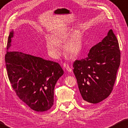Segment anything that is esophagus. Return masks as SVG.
<instances>
[{
    "instance_id": "esophagus-1",
    "label": "esophagus",
    "mask_w": 128,
    "mask_h": 128,
    "mask_svg": "<svg viewBox=\"0 0 128 128\" xmlns=\"http://www.w3.org/2000/svg\"><path fill=\"white\" fill-rule=\"evenodd\" d=\"M63 67L65 69H66V70L68 71V72H72V69L70 68L68 64H67L66 63H64L63 64Z\"/></svg>"
}]
</instances>
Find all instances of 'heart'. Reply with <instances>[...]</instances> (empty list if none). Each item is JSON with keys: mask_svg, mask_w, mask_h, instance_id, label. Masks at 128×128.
<instances>
[{"mask_svg": "<svg viewBox=\"0 0 128 128\" xmlns=\"http://www.w3.org/2000/svg\"><path fill=\"white\" fill-rule=\"evenodd\" d=\"M70 29L63 28L54 32L46 40V47L51 56L56 58L60 54V44L64 41V51L68 56L75 57L78 55L82 48V39L80 34L75 32L68 38Z\"/></svg>", "mask_w": 128, "mask_h": 128, "instance_id": "b5f03b06", "label": "heart"}]
</instances>
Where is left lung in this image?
<instances>
[{"label": "left lung", "mask_w": 128, "mask_h": 128, "mask_svg": "<svg viewBox=\"0 0 128 128\" xmlns=\"http://www.w3.org/2000/svg\"><path fill=\"white\" fill-rule=\"evenodd\" d=\"M120 62V51L112 29L92 46L86 58L75 61L73 72L85 104H96L108 97L113 89Z\"/></svg>", "instance_id": "left-lung-1"}]
</instances>
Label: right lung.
Returning a JSON list of instances; mask_svg holds the SVG:
<instances>
[{
    "label": "right lung",
    "mask_w": 128,
    "mask_h": 128,
    "mask_svg": "<svg viewBox=\"0 0 128 128\" xmlns=\"http://www.w3.org/2000/svg\"><path fill=\"white\" fill-rule=\"evenodd\" d=\"M13 32H10L7 50ZM8 76L19 99L36 112L46 111L54 103V89L64 74L56 62L18 52L7 51L5 56Z\"/></svg>",
    "instance_id": "obj_1"
}]
</instances>
